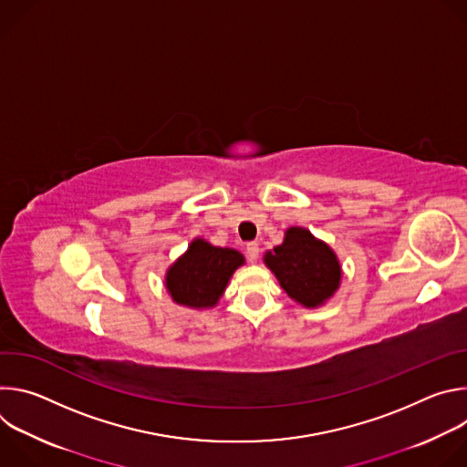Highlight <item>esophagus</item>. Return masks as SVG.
<instances>
[{
  "label": "esophagus",
  "instance_id": "34e87169",
  "mask_svg": "<svg viewBox=\"0 0 467 467\" xmlns=\"http://www.w3.org/2000/svg\"><path fill=\"white\" fill-rule=\"evenodd\" d=\"M245 251H247V256H249V260H251V262H256V260H258L260 247H258V244H256V242H249V244L245 245Z\"/></svg>",
  "mask_w": 467,
  "mask_h": 467
}]
</instances>
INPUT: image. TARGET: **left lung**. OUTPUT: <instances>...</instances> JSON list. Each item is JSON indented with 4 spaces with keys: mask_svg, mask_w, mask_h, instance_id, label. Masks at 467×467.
Segmentation results:
<instances>
[{
    "mask_svg": "<svg viewBox=\"0 0 467 467\" xmlns=\"http://www.w3.org/2000/svg\"><path fill=\"white\" fill-rule=\"evenodd\" d=\"M264 264L288 297L305 308L323 306L342 285L338 254L305 227H288L283 244L264 253Z\"/></svg>",
    "mask_w": 467,
    "mask_h": 467,
    "instance_id": "8db88e82",
    "label": "left lung"
}]
</instances>
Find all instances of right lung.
<instances>
[{
	"label": "right lung",
	"instance_id": "add662e5",
	"mask_svg": "<svg viewBox=\"0 0 467 467\" xmlns=\"http://www.w3.org/2000/svg\"><path fill=\"white\" fill-rule=\"evenodd\" d=\"M245 256L233 247H218L205 238H193L188 249L170 265L164 286L175 305L207 310L214 308Z\"/></svg>",
	"mask_w": 467,
	"mask_h": 467
}]
</instances>
